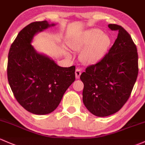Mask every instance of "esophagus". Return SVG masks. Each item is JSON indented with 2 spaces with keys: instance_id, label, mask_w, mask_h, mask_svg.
Listing matches in <instances>:
<instances>
[{
  "instance_id": "1",
  "label": "esophagus",
  "mask_w": 145,
  "mask_h": 145,
  "mask_svg": "<svg viewBox=\"0 0 145 145\" xmlns=\"http://www.w3.org/2000/svg\"><path fill=\"white\" fill-rule=\"evenodd\" d=\"M81 73H82V72H81V69H79V68H77L75 71V77L77 79H79V77H80L81 75Z\"/></svg>"
}]
</instances>
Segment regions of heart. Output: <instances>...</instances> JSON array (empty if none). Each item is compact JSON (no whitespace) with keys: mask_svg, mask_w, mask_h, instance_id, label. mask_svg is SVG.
Returning <instances> with one entry per match:
<instances>
[{"mask_svg":"<svg viewBox=\"0 0 145 145\" xmlns=\"http://www.w3.org/2000/svg\"><path fill=\"white\" fill-rule=\"evenodd\" d=\"M112 43L110 36L97 28L83 31L71 39L69 46L72 50L82 51L80 59L85 64L97 63L105 57Z\"/></svg>","mask_w":145,"mask_h":145,"instance_id":"b5f03b06","label":"heart"}]
</instances>
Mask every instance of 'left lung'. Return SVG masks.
<instances>
[{
    "label": "left lung",
    "instance_id": "1",
    "mask_svg": "<svg viewBox=\"0 0 145 145\" xmlns=\"http://www.w3.org/2000/svg\"><path fill=\"white\" fill-rule=\"evenodd\" d=\"M118 32L108 54L81 74L84 83L83 102L94 116L106 117L116 113L130 97L138 73L137 48L122 27L109 24Z\"/></svg>",
    "mask_w": 145,
    "mask_h": 145
}]
</instances>
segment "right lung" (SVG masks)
<instances>
[{
  "label": "right lung",
  "instance_id": "obj_1",
  "mask_svg": "<svg viewBox=\"0 0 145 145\" xmlns=\"http://www.w3.org/2000/svg\"><path fill=\"white\" fill-rule=\"evenodd\" d=\"M55 25L47 21L30 23L18 34L9 52V84L18 103L33 114L54 111L75 79V66L60 67L31 44L37 34Z\"/></svg>",
  "mask_w": 145,
  "mask_h": 145
}]
</instances>
